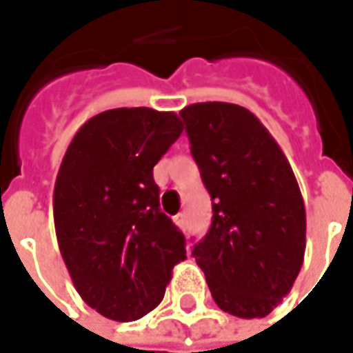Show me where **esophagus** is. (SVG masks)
Returning <instances> with one entry per match:
<instances>
[{
  "mask_svg": "<svg viewBox=\"0 0 353 353\" xmlns=\"http://www.w3.org/2000/svg\"><path fill=\"white\" fill-rule=\"evenodd\" d=\"M184 222H186V216H184V212H181V214H176V216H174V224L176 225L184 228Z\"/></svg>",
  "mask_w": 353,
  "mask_h": 353,
  "instance_id": "34e87169",
  "label": "esophagus"
}]
</instances>
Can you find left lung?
Wrapping results in <instances>:
<instances>
[{"label": "left lung", "instance_id": "1", "mask_svg": "<svg viewBox=\"0 0 353 353\" xmlns=\"http://www.w3.org/2000/svg\"><path fill=\"white\" fill-rule=\"evenodd\" d=\"M181 117L214 212L192 255L224 312L263 319L289 294L305 259L306 212L294 172L241 105L192 103Z\"/></svg>", "mask_w": 353, "mask_h": 353}]
</instances>
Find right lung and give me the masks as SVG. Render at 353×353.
I'll return each mask as SVG.
<instances>
[{
  "label": "right lung",
  "mask_w": 353,
  "mask_h": 353,
  "mask_svg": "<svg viewBox=\"0 0 353 353\" xmlns=\"http://www.w3.org/2000/svg\"><path fill=\"white\" fill-rule=\"evenodd\" d=\"M181 133L172 112L117 108L88 119L64 153L52 196L57 239L78 294L105 319L151 312L186 259L153 181Z\"/></svg>",
  "instance_id": "add662e5"
}]
</instances>
